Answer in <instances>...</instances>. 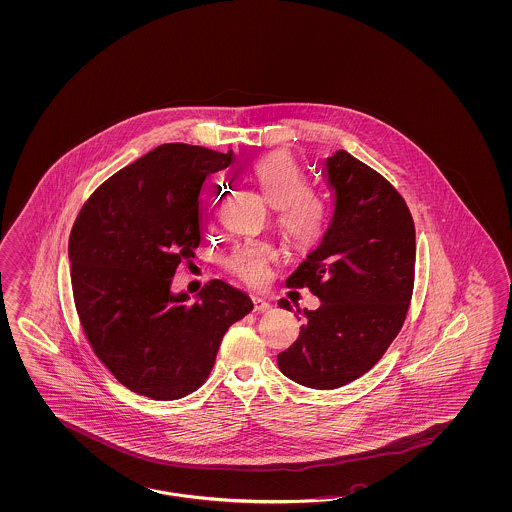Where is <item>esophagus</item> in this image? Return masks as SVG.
Here are the masks:
<instances>
[{
	"mask_svg": "<svg viewBox=\"0 0 512 512\" xmlns=\"http://www.w3.org/2000/svg\"><path fill=\"white\" fill-rule=\"evenodd\" d=\"M251 300H253V311H268L272 308V304L266 302L261 296H253Z\"/></svg>",
	"mask_w": 512,
	"mask_h": 512,
	"instance_id": "1",
	"label": "esophagus"
}]
</instances>
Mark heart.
Returning a JSON list of instances; mask_svg holds the SVG:
<instances>
[{
    "label": "heart",
    "instance_id": "1",
    "mask_svg": "<svg viewBox=\"0 0 512 512\" xmlns=\"http://www.w3.org/2000/svg\"><path fill=\"white\" fill-rule=\"evenodd\" d=\"M249 174L268 202L278 206L276 221L289 242L306 248L323 236L328 219L325 197L306 186L304 172L293 155L287 152L263 155L251 163ZM272 259V246L242 242L225 259V268L248 283H261Z\"/></svg>",
    "mask_w": 512,
    "mask_h": 512
}]
</instances>
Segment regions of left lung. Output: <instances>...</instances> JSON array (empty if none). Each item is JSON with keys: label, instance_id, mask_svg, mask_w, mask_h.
Returning a JSON list of instances; mask_svg holds the SVG:
<instances>
[{"label": "left lung", "instance_id": "left-lung-1", "mask_svg": "<svg viewBox=\"0 0 512 512\" xmlns=\"http://www.w3.org/2000/svg\"><path fill=\"white\" fill-rule=\"evenodd\" d=\"M323 169L332 217L319 248L287 279L323 304L298 310L304 326L279 353L278 366L304 387L332 390L370 372L402 330L417 244L411 212L385 176L345 150L330 155ZM279 306L293 310L287 300Z\"/></svg>", "mask_w": 512, "mask_h": 512}]
</instances>
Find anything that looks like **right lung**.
<instances>
[{"instance_id":"add662e5","label":"right lung","mask_w":512,"mask_h":512,"mask_svg":"<svg viewBox=\"0 0 512 512\" xmlns=\"http://www.w3.org/2000/svg\"><path fill=\"white\" fill-rule=\"evenodd\" d=\"M233 161V152L161 144L97 187L71 229L82 332L140 396L169 402L195 392L229 326L253 310L246 293L221 279H210L195 302L171 293L178 264L191 263L201 244L202 186Z\"/></svg>"}]
</instances>
